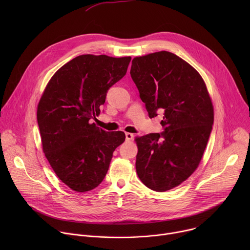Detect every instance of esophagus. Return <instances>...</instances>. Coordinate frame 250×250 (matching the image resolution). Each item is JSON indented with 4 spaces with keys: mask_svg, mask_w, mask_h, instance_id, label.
Masks as SVG:
<instances>
[{
    "mask_svg": "<svg viewBox=\"0 0 250 250\" xmlns=\"http://www.w3.org/2000/svg\"><path fill=\"white\" fill-rule=\"evenodd\" d=\"M134 137L133 133H130V132H125V139L126 141H129V140H132Z\"/></svg>",
    "mask_w": 250,
    "mask_h": 250,
    "instance_id": "esophagus-1",
    "label": "esophagus"
}]
</instances>
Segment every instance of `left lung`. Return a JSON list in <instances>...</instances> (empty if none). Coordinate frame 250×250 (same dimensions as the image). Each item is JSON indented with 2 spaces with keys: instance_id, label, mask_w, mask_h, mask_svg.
Segmentation results:
<instances>
[{
  "instance_id": "obj_1",
  "label": "left lung",
  "mask_w": 250,
  "mask_h": 250,
  "mask_svg": "<svg viewBox=\"0 0 250 250\" xmlns=\"http://www.w3.org/2000/svg\"><path fill=\"white\" fill-rule=\"evenodd\" d=\"M130 76L149 118L163 114L162 132L135 139L136 173L146 187L164 192L198 167L212 128V104L201 75L174 53L133 58Z\"/></svg>"
}]
</instances>
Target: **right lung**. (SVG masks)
Wrapping results in <instances>:
<instances>
[{
  "label": "right lung",
  "instance_id": "1",
  "mask_svg": "<svg viewBox=\"0 0 250 250\" xmlns=\"http://www.w3.org/2000/svg\"><path fill=\"white\" fill-rule=\"evenodd\" d=\"M131 57L80 55L63 65L47 84L38 106L45 156L59 179L76 192L98 187L109 170L123 131L91 124L109 89L126 73Z\"/></svg>",
  "mask_w": 250,
  "mask_h": 250
}]
</instances>
